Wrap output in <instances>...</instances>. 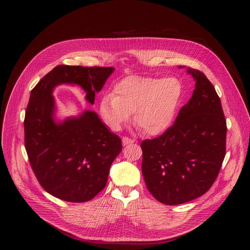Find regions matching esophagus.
<instances>
[{
	"label": "esophagus",
	"mask_w": 250,
	"mask_h": 250,
	"mask_svg": "<svg viewBox=\"0 0 250 250\" xmlns=\"http://www.w3.org/2000/svg\"><path fill=\"white\" fill-rule=\"evenodd\" d=\"M133 142H134L133 139H130V138H128V137H126V136L123 137V146H127V145H130V144H133Z\"/></svg>",
	"instance_id": "1"
}]
</instances>
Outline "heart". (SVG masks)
<instances>
[{
	"instance_id": "heart-1",
	"label": "heart",
	"mask_w": 250,
	"mask_h": 250,
	"mask_svg": "<svg viewBox=\"0 0 250 250\" xmlns=\"http://www.w3.org/2000/svg\"><path fill=\"white\" fill-rule=\"evenodd\" d=\"M182 96L183 85L175 77L127 76L115 85L114 94L102 97L99 114L113 130H120L134 114L139 128L158 135L171 126Z\"/></svg>"
}]
</instances>
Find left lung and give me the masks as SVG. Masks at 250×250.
<instances>
[{
	"instance_id": "left-lung-1",
	"label": "left lung",
	"mask_w": 250,
	"mask_h": 250,
	"mask_svg": "<svg viewBox=\"0 0 250 250\" xmlns=\"http://www.w3.org/2000/svg\"><path fill=\"white\" fill-rule=\"evenodd\" d=\"M187 72L196 82L191 99L173 125L141 144L146 187L158 202L170 206L204 195L226 155L227 122L220 97L201 71L188 68Z\"/></svg>"
}]
</instances>
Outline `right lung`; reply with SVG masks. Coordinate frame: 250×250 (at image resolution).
I'll list each match as a JSON object with an SVG mask.
<instances>
[{
    "label": "right lung",
    "instance_id": "1",
    "mask_svg": "<svg viewBox=\"0 0 250 250\" xmlns=\"http://www.w3.org/2000/svg\"><path fill=\"white\" fill-rule=\"evenodd\" d=\"M114 70L58 65L31 90L23 122L26 153L40 184L60 200L82 203L100 193L122 151V140L93 111L57 122L53 90L61 84L78 85L94 104L95 94Z\"/></svg>",
    "mask_w": 250,
    "mask_h": 250
}]
</instances>
